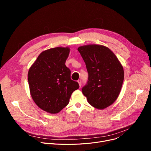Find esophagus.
Wrapping results in <instances>:
<instances>
[{"label": "esophagus", "instance_id": "1", "mask_svg": "<svg viewBox=\"0 0 151 151\" xmlns=\"http://www.w3.org/2000/svg\"><path fill=\"white\" fill-rule=\"evenodd\" d=\"M78 83L79 86H80V87H81V81L80 80H78Z\"/></svg>", "mask_w": 151, "mask_h": 151}]
</instances>
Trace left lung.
Returning <instances> with one entry per match:
<instances>
[{"instance_id": "obj_1", "label": "left lung", "mask_w": 151, "mask_h": 151, "mask_svg": "<svg viewBox=\"0 0 151 151\" xmlns=\"http://www.w3.org/2000/svg\"><path fill=\"white\" fill-rule=\"evenodd\" d=\"M89 74L88 84L82 89L89 104L105 109L117 99L124 78V68L114 52L101 45H88L78 48Z\"/></svg>"}]
</instances>
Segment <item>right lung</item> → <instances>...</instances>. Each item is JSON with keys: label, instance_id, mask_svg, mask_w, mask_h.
<instances>
[{"label": "right lung", "instance_id": "add662e5", "mask_svg": "<svg viewBox=\"0 0 151 151\" xmlns=\"http://www.w3.org/2000/svg\"><path fill=\"white\" fill-rule=\"evenodd\" d=\"M68 47H56L43 51L28 71L31 97L45 111L56 114L69 103L71 93L80 86L71 80V71L65 64Z\"/></svg>", "mask_w": 151, "mask_h": 151}]
</instances>
